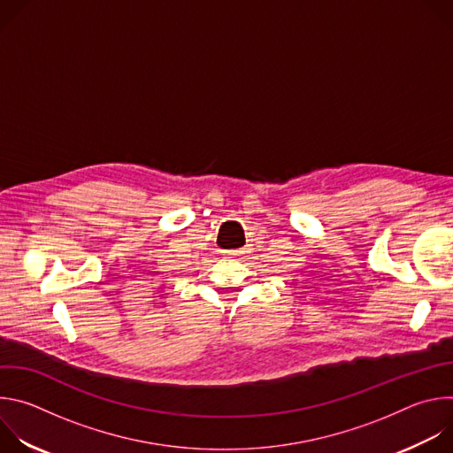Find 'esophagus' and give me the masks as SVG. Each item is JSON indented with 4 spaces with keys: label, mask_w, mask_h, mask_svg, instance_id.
<instances>
[{
    "label": "esophagus",
    "mask_w": 453,
    "mask_h": 453,
    "mask_svg": "<svg viewBox=\"0 0 453 453\" xmlns=\"http://www.w3.org/2000/svg\"><path fill=\"white\" fill-rule=\"evenodd\" d=\"M227 254H229V256H233V257H236V256H240V254H242V250H240V249H234V250H229Z\"/></svg>",
    "instance_id": "esophagus-1"
}]
</instances>
